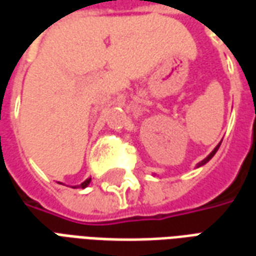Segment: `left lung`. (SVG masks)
Segmentation results:
<instances>
[{"label": "left lung", "mask_w": 256, "mask_h": 256, "mask_svg": "<svg viewBox=\"0 0 256 256\" xmlns=\"http://www.w3.org/2000/svg\"><path fill=\"white\" fill-rule=\"evenodd\" d=\"M220 144L216 145V146H215V148H214V150H212V152H211V154H210V155L207 156V158H206V159H204V160H202V162H200V163H198V167H200V166H203V164H206V163H207V162H208L210 159H211V158H212V156L215 155V152H216V150H218V148H220Z\"/></svg>", "instance_id": "1"}]
</instances>
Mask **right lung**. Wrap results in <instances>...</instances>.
<instances>
[{
	"mask_svg": "<svg viewBox=\"0 0 256 256\" xmlns=\"http://www.w3.org/2000/svg\"><path fill=\"white\" fill-rule=\"evenodd\" d=\"M89 182H90V178H88V180H86V181H84V182L80 184V185H79V186H74V188H86V186H88V185H89Z\"/></svg>",
	"mask_w": 256,
	"mask_h": 256,
	"instance_id": "right-lung-1",
	"label": "right lung"
}]
</instances>
